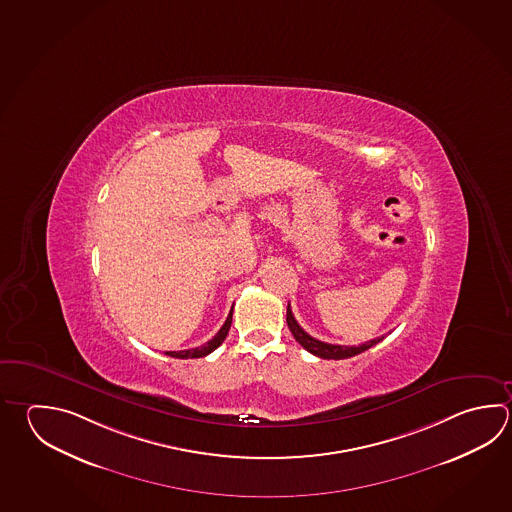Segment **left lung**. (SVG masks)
<instances>
[{
    "mask_svg": "<svg viewBox=\"0 0 512 512\" xmlns=\"http://www.w3.org/2000/svg\"><path fill=\"white\" fill-rule=\"evenodd\" d=\"M286 322H288V328L293 333V337H295V340L299 342L302 348L309 351L311 355H315V357L328 358V360H331V358L333 360H342V358L355 357L358 353L373 348L375 344H378L384 338H373V340H369L366 344H360V346H335V344L322 342V340L311 337L304 329L300 328L299 322L295 320L293 313H291L290 304H288V311H286Z\"/></svg>",
    "mask_w": 512,
    "mask_h": 512,
    "instance_id": "8db88e82",
    "label": "left lung"
}]
</instances>
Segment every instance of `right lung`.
<instances>
[{"mask_svg": "<svg viewBox=\"0 0 512 512\" xmlns=\"http://www.w3.org/2000/svg\"><path fill=\"white\" fill-rule=\"evenodd\" d=\"M232 311H230V315H228V319L226 322L222 324V328L219 329V333L212 338V340H208L206 344H203L201 348H193V349H183V351H166V355H170V357L174 358H201L206 357V355H210L212 351L219 348L222 342H224V338L228 335V331H230V326H232Z\"/></svg>", "mask_w": 512, "mask_h": 512, "instance_id": "add662e5", "label": "right lung"}]
</instances>
